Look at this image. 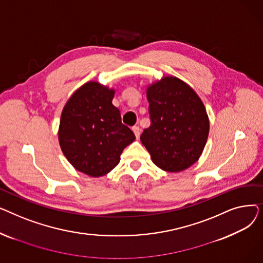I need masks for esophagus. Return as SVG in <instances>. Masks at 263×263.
Returning a JSON list of instances; mask_svg holds the SVG:
<instances>
[{
  "label": "esophagus",
  "instance_id": "34e87169",
  "mask_svg": "<svg viewBox=\"0 0 263 263\" xmlns=\"http://www.w3.org/2000/svg\"><path fill=\"white\" fill-rule=\"evenodd\" d=\"M132 130H133V132H134V134H135V136H136V139H139L140 134H141V129H140V127L134 126V127H132Z\"/></svg>",
  "mask_w": 263,
  "mask_h": 263
}]
</instances>
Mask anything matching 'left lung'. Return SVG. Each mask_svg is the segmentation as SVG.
<instances>
[{
    "mask_svg": "<svg viewBox=\"0 0 263 263\" xmlns=\"http://www.w3.org/2000/svg\"><path fill=\"white\" fill-rule=\"evenodd\" d=\"M151 124L141 142L165 172H182L197 162L209 135L205 107L191 86L164 77L147 87Z\"/></svg>",
    "mask_w": 263,
    "mask_h": 263,
    "instance_id": "8db88e82",
    "label": "left lung"
}]
</instances>
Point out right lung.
I'll return each mask as SVG.
<instances>
[{
    "mask_svg": "<svg viewBox=\"0 0 263 263\" xmlns=\"http://www.w3.org/2000/svg\"><path fill=\"white\" fill-rule=\"evenodd\" d=\"M115 90L90 81L65 104L59 129L61 149L72 166L90 177L112 171L120 155L135 140L113 105Z\"/></svg>",
    "mask_w": 263,
    "mask_h": 263,
    "instance_id": "obj_1",
    "label": "right lung"
}]
</instances>
